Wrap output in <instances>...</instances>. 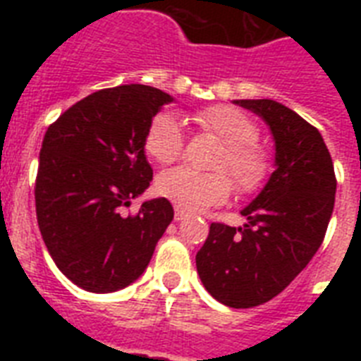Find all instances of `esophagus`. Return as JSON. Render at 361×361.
Wrapping results in <instances>:
<instances>
[{
	"mask_svg": "<svg viewBox=\"0 0 361 361\" xmlns=\"http://www.w3.org/2000/svg\"><path fill=\"white\" fill-rule=\"evenodd\" d=\"M187 217H189V214H187V212H183L181 208L174 209V219L176 221H183V219H187Z\"/></svg>",
	"mask_w": 361,
	"mask_h": 361,
	"instance_id": "34e87169",
	"label": "esophagus"
}]
</instances>
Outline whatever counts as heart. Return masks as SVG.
Here are the masks:
<instances>
[{
	"label": "heart",
	"mask_w": 361,
	"mask_h": 361,
	"mask_svg": "<svg viewBox=\"0 0 361 361\" xmlns=\"http://www.w3.org/2000/svg\"><path fill=\"white\" fill-rule=\"evenodd\" d=\"M192 125L221 142V149L212 161V172H198L178 166L161 172L155 189L161 197L187 212H200L225 202L232 181L240 195L260 191L271 174V153L258 142L260 127L251 116L231 104H214L197 110ZM142 147L147 157L159 164L174 163L185 147V135L180 121L170 112L153 116L147 123ZM228 171L233 180L226 174Z\"/></svg>",
	"instance_id": "heart-1"
}]
</instances>
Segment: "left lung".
Returning <instances> with one entry per match:
<instances>
[{"mask_svg": "<svg viewBox=\"0 0 361 361\" xmlns=\"http://www.w3.org/2000/svg\"><path fill=\"white\" fill-rule=\"evenodd\" d=\"M271 129L277 169L234 228L212 223L197 252L206 290L234 309L262 305L290 285L319 251L336 202V172L319 129L271 99H240Z\"/></svg>", "mask_w": 361, "mask_h": 361, "instance_id": "left-lung-1", "label": "left lung"}]
</instances>
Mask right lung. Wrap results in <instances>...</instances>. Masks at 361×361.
I'll return each mask as SVG.
<instances>
[{
	"label": "right lung",
	"mask_w": 361,
	"mask_h": 361,
	"mask_svg": "<svg viewBox=\"0 0 361 361\" xmlns=\"http://www.w3.org/2000/svg\"><path fill=\"white\" fill-rule=\"evenodd\" d=\"M172 97L125 84L87 95L48 127L35 180L39 231L59 271L87 292H114L138 279L174 219L166 198L125 214L153 170L142 138Z\"/></svg>",
	"instance_id": "obj_1"
}]
</instances>
